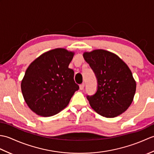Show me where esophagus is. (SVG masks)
<instances>
[{
    "label": "esophagus",
    "instance_id": "esophagus-1",
    "mask_svg": "<svg viewBox=\"0 0 154 154\" xmlns=\"http://www.w3.org/2000/svg\"><path fill=\"white\" fill-rule=\"evenodd\" d=\"M84 87H85V83L81 84L80 85H79V88H80V89H81V90H83V89H84Z\"/></svg>",
    "mask_w": 154,
    "mask_h": 154
}]
</instances>
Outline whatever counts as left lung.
Returning <instances> with one entry per match:
<instances>
[{"label": "left lung", "instance_id": "1", "mask_svg": "<svg viewBox=\"0 0 154 154\" xmlns=\"http://www.w3.org/2000/svg\"><path fill=\"white\" fill-rule=\"evenodd\" d=\"M83 57L98 81L96 93L87 97L91 108L106 118L125 112L132 103L136 89L128 66L117 55L104 50L84 52Z\"/></svg>", "mask_w": 154, "mask_h": 154}]
</instances>
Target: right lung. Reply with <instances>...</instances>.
<instances>
[{
  "mask_svg": "<svg viewBox=\"0 0 154 154\" xmlns=\"http://www.w3.org/2000/svg\"><path fill=\"white\" fill-rule=\"evenodd\" d=\"M75 53L64 48L45 52L32 61L21 82L23 97L38 115L54 116L66 107L79 87L69 65Z\"/></svg>",
  "mask_w": 154,
  "mask_h": 154,
  "instance_id": "obj_1",
  "label": "right lung"
}]
</instances>
